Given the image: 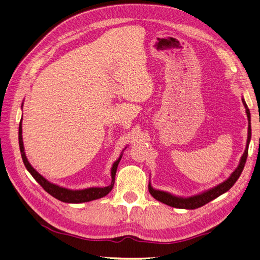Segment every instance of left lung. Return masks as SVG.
I'll list each match as a JSON object with an SVG mask.
<instances>
[{
  "label": "left lung",
  "instance_id": "8db88e82",
  "mask_svg": "<svg viewBox=\"0 0 260 260\" xmlns=\"http://www.w3.org/2000/svg\"><path fill=\"white\" fill-rule=\"evenodd\" d=\"M243 104L246 108V113H247V117H248V137H247V145H246V149L241 156L239 165L237 166L236 170L233 172V174L229 176L228 179H226L224 183H221L219 185H217L216 187L212 189H208L206 191L202 192V194H198L195 196L191 197H187V198H183V197H177L174 196L170 192L162 191V190H157L154 189L150 183L148 184V190L150 192L155 199H157L158 202L166 204L168 206H172L175 208H182V209H196L198 207H202L204 205H206L207 203L212 202L213 199L217 198L218 196L222 195L224 192H226L227 190H229L234 186V184L237 182V179L239 178L241 172L244 170V166L246 164V159L247 156H248V146H249V142L251 138V127H250V112L248 110V106H247L245 100L243 99Z\"/></svg>",
  "mask_w": 260,
  "mask_h": 260
}]
</instances>
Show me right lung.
<instances>
[{
    "label": "right lung",
    "instance_id": "obj_1",
    "mask_svg": "<svg viewBox=\"0 0 260 260\" xmlns=\"http://www.w3.org/2000/svg\"><path fill=\"white\" fill-rule=\"evenodd\" d=\"M22 106H23V104H22ZM19 144H20L21 156H22L24 165H25L26 170L34 177L36 182L43 187L44 190H46L48 194L52 195L54 198H56V199H58V201H61L63 203H70V204H80V203L90 202V201H94V199H99V198L106 196L108 192L113 189L114 183H115V175H116L118 162L120 161V158H122V155H123V154H120L119 158L113 164V167L111 170V173H112L111 185H108L106 187H90V188H85V189H81V190H72V189L64 188V187L50 183L47 179H45L43 176H42L41 174L36 172L32 167V165L29 164L27 158H26L25 152H24V145H23V138H22V119H21L20 126H19Z\"/></svg>",
    "mask_w": 260,
    "mask_h": 260
}]
</instances>
